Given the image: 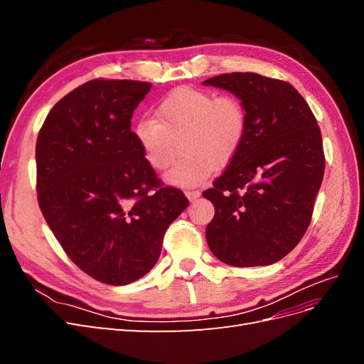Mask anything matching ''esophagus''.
Listing matches in <instances>:
<instances>
[{
    "label": "esophagus",
    "mask_w": 364,
    "mask_h": 364,
    "mask_svg": "<svg viewBox=\"0 0 364 364\" xmlns=\"http://www.w3.org/2000/svg\"><path fill=\"white\" fill-rule=\"evenodd\" d=\"M185 196L188 197L190 202H194V200L197 199V197L200 196V191H185Z\"/></svg>",
    "instance_id": "1"
}]
</instances>
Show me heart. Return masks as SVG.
<instances>
[{"label":"heart","mask_w":364,"mask_h":364,"mask_svg":"<svg viewBox=\"0 0 364 364\" xmlns=\"http://www.w3.org/2000/svg\"><path fill=\"white\" fill-rule=\"evenodd\" d=\"M249 117L238 97L193 86L170 91L155 107L153 118H142L135 126V139L149 167L167 170L178 186H196L215 170L234 161L246 139Z\"/></svg>","instance_id":"heart-1"}]
</instances>
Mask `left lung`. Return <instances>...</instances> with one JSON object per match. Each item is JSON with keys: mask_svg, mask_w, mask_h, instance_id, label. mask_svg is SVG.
<instances>
[{"mask_svg": "<svg viewBox=\"0 0 364 364\" xmlns=\"http://www.w3.org/2000/svg\"><path fill=\"white\" fill-rule=\"evenodd\" d=\"M205 85L234 92L249 117L237 156L203 191L215 206L208 246L229 266H269L310 226L325 173L321 129L304 97L284 80L229 73Z\"/></svg>", "mask_w": 364, "mask_h": 364, "instance_id": "8db88e82", "label": "left lung"}]
</instances>
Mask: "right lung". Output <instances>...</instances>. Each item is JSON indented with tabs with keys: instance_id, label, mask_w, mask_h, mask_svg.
Masks as SVG:
<instances>
[{
	"instance_id": "obj_1",
	"label": "right lung",
	"mask_w": 364,
	"mask_h": 364,
	"mask_svg": "<svg viewBox=\"0 0 364 364\" xmlns=\"http://www.w3.org/2000/svg\"><path fill=\"white\" fill-rule=\"evenodd\" d=\"M150 90L139 80L86 82L53 106L36 141L41 211L68 258L107 285L149 273L190 203L149 167L130 130Z\"/></svg>"
}]
</instances>
